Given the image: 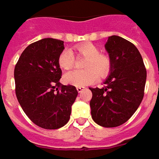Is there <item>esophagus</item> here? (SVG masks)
<instances>
[{"label":"esophagus","instance_id":"34e87169","mask_svg":"<svg viewBox=\"0 0 159 159\" xmlns=\"http://www.w3.org/2000/svg\"><path fill=\"white\" fill-rule=\"evenodd\" d=\"M85 86H77V91L79 92V93H81L82 91L85 90Z\"/></svg>","mask_w":159,"mask_h":159}]
</instances>
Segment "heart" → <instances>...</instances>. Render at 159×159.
Wrapping results in <instances>:
<instances>
[{
    "mask_svg": "<svg viewBox=\"0 0 159 159\" xmlns=\"http://www.w3.org/2000/svg\"><path fill=\"white\" fill-rule=\"evenodd\" d=\"M75 52L80 55L87 57L85 70H72L65 73L66 83L75 86H83L94 82L98 76L105 77L108 74L111 67L110 59L99 53L98 49L92 43H84L75 48ZM74 63V57L68 50H64L59 56V65L61 68L68 70L72 68Z\"/></svg>",
    "mask_w": 159,
    "mask_h": 159,
    "instance_id": "b5f03b06",
    "label": "heart"
}]
</instances>
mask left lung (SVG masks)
<instances>
[{"label": "left lung", "instance_id": "obj_1", "mask_svg": "<svg viewBox=\"0 0 159 159\" xmlns=\"http://www.w3.org/2000/svg\"><path fill=\"white\" fill-rule=\"evenodd\" d=\"M105 48L111 67L106 86L93 88L91 114L103 127H116L134 114L144 97L146 69L134 45L118 35L108 37Z\"/></svg>", "mask_w": 159, "mask_h": 159}]
</instances>
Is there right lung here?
<instances>
[{
    "label": "right lung",
    "mask_w": 159,
    "mask_h": 159,
    "mask_svg": "<svg viewBox=\"0 0 159 159\" xmlns=\"http://www.w3.org/2000/svg\"><path fill=\"white\" fill-rule=\"evenodd\" d=\"M64 49L62 40H38L26 48L15 67L20 105L34 123L44 129H59L68 122L78 95L75 86L60 83L59 56Z\"/></svg>",
    "instance_id": "1"
}]
</instances>
